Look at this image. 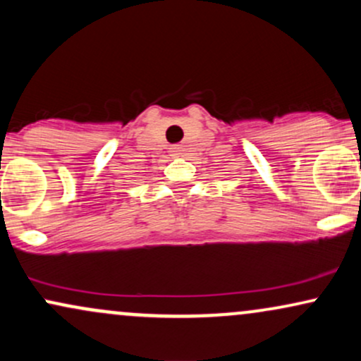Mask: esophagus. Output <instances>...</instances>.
I'll return each instance as SVG.
<instances>
[{"instance_id":"34e87169","label":"esophagus","mask_w":361,"mask_h":361,"mask_svg":"<svg viewBox=\"0 0 361 361\" xmlns=\"http://www.w3.org/2000/svg\"><path fill=\"white\" fill-rule=\"evenodd\" d=\"M173 152H175V154H180V147H173Z\"/></svg>"}]
</instances>
